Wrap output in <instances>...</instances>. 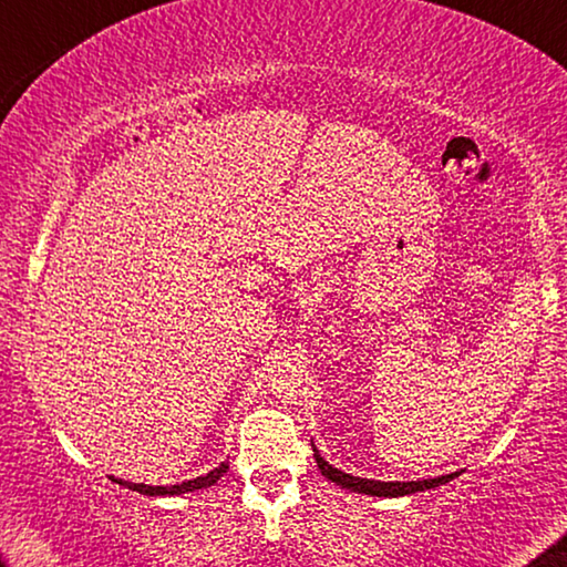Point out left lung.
Wrapping results in <instances>:
<instances>
[{
  "label": "left lung",
  "instance_id": "obj_1",
  "mask_svg": "<svg viewBox=\"0 0 567 567\" xmlns=\"http://www.w3.org/2000/svg\"><path fill=\"white\" fill-rule=\"evenodd\" d=\"M312 456H316V464L318 470H321L323 477H329L331 483H337L339 488L344 491H352V494H365V496H382V498H398V496H411V494H419V491H430V488H437V485H445L449 481H454V475H441V477H432V481H409V483H401V481H392V483H382V481H369V477H352L348 472L331 467L329 462L321 456V451L312 445Z\"/></svg>",
  "mask_w": 567,
  "mask_h": 567
}]
</instances>
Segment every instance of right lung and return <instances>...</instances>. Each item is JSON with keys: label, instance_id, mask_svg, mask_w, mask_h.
<instances>
[{"label": "right lung", "instance_id": "obj_1", "mask_svg": "<svg viewBox=\"0 0 567 567\" xmlns=\"http://www.w3.org/2000/svg\"><path fill=\"white\" fill-rule=\"evenodd\" d=\"M228 472V464H219L212 472H206L202 477H193V481H185V483H177V485H145V483H126V481H116L118 485H124V488L130 491H137V494L143 496H179V494H190V491H202V488H212L219 477Z\"/></svg>", "mask_w": 567, "mask_h": 567}]
</instances>
